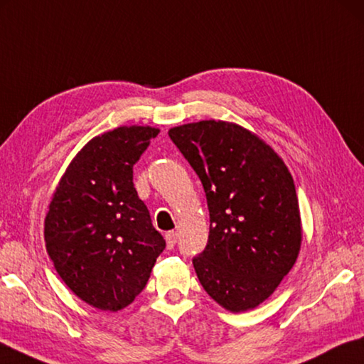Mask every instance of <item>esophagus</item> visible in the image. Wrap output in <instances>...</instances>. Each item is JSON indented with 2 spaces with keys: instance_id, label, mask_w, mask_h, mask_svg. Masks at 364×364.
Instances as JSON below:
<instances>
[{
  "instance_id": "obj_1",
  "label": "esophagus",
  "mask_w": 364,
  "mask_h": 364,
  "mask_svg": "<svg viewBox=\"0 0 364 364\" xmlns=\"http://www.w3.org/2000/svg\"><path fill=\"white\" fill-rule=\"evenodd\" d=\"M176 240H178V234L173 232V230H171V232L165 234V242H167V248H168V250H171V248L175 247Z\"/></svg>"
}]
</instances>
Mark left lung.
<instances>
[{
  "mask_svg": "<svg viewBox=\"0 0 364 364\" xmlns=\"http://www.w3.org/2000/svg\"><path fill=\"white\" fill-rule=\"evenodd\" d=\"M168 135L207 196L208 242L193 259L200 285L229 312L257 307L301 251V211L291 173L262 138L235 122L183 124Z\"/></svg>",
  "mask_w": 364,
  "mask_h": 364,
  "instance_id": "8db88e82",
  "label": "left lung"
}]
</instances>
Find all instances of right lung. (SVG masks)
I'll use <instances>...</instances> for the list:
<instances>
[{
	"mask_svg": "<svg viewBox=\"0 0 364 364\" xmlns=\"http://www.w3.org/2000/svg\"><path fill=\"white\" fill-rule=\"evenodd\" d=\"M159 132L121 125L92 138L73 157L46 213V250L57 274L105 312L134 302L165 248L134 186V165Z\"/></svg>",
	"mask_w": 364,
	"mask_h": 364,
	"instance_id": "add662e5",
	"label": "right lung"
}]
</instances>
